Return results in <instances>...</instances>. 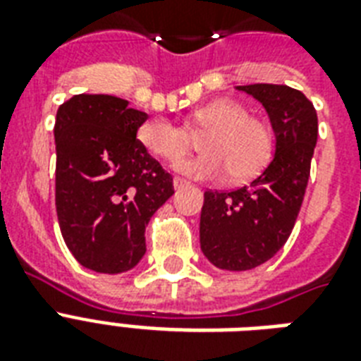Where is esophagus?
<instances>
[{"instance_id":"34e87169","label":"esophagus","mask_w":361,"mask_h":361,"mask_svg":"<svg viewBox=\"0 0 361 361\" xmlns=\"http://www.w3.org/2000/svg\"><path fill=\"white\" fill-rule=\"evenodd\" d=\"M189 185V181L183 180V178H180V176H176L174 178V187L176 189H183V187Z\"/></svg>"}]
</instances>
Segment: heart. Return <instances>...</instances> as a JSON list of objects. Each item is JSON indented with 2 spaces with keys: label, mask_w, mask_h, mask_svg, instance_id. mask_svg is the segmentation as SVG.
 <instances>
[{
  "label": "heart",
  "mask_w": 361,
  "mask_h": 361,
  "mask_svg": "<svg viewBox=\"0 0 361 361\" xmlns=\"http://www.w3.org/2000/svg\"><path fill=\"white\" fill-rule=\"evenodd\" d=\"M200 138L204 153L178 164V170L195 180H223L228 172L234 181H247L268 166L274 153V136L268 125L251 118L236 101H214L195 110L189 127L164 118H152L138 127V140L147 152L176 163L191 152L192 135Z\"/></svg>",
  "instance_id": "obj_1"
}]
</instances>
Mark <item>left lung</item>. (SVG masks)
Instances as JSON below:
<instances>
[{
	"label": "left lung",
	"instance_id": "left-lung-1",
	"mask_svg": "<svg viewBox=\"0 0 361 361\" xmlns=\"http://www.w3.org/2000/svg\"><path fill=\"white\" fill-rule=\"evenodd\" d=\"M238 90L268 112L275 155L249 185L204 192L200 249L214 266L228 271L257 268L285 245L302 208L319 136L317 110L302 92L279 84Z\"/></svg>",
	"mask_w": 361,
	"mask_h": 361
}]
</instances>
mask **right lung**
<instances>
[{
	"label": "right lung",
	"instance_id": "obj_1",
	"mask_svg": "<svg viewBox=\"0 0 361 361\" xmlns=\"http://www.w3.org/2000/svg\"><path fill=\"white\" fill-rule=\"evenodd\" d=\"M146 112L114 95L80 93L58 109L56 212L73 257L97 274H123L146 252V226L174 195L172 176L136 130Z\"/></svg>",
	"mask_w": 361,
	"mask_h": 361
}]
</instances>
